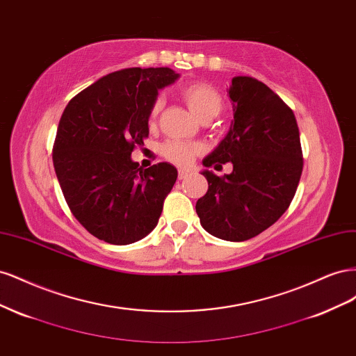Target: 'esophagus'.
Here are the masks:
<instances>
[{
	"mask_svg": "<svg viewBox=\"0 0 356 356\" xmlns=\"http://www.w3.org/2000/svg\"><path fill=\"white\" fill-rule=\"evenodd\" d=\"M190 177V172L188 170H184V169H179L178 170V178L179 179H186Z\"/></svg>",
	"mask_w": 356,
	"mask_h": 356,
	"instance_id": "esophagus-1",
	"label": "esophagus"
}]
</instances>
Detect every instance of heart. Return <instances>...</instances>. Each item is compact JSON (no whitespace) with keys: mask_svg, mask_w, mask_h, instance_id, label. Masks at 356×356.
I'll use <instances>...</instances> for the list:
<instances>
[{"mask_svg":"<svg viewBox=\"0 0 356 356\" xmlns=\"http://www.w3.org/2000/svg\"><path fill=\"white\" fill-rule=\"evenodd\" d=\"M179 96L187 104L190 111L195 114L202 122H208L215 115H218L224 106L222 96L220 92L213 88V86L203 83V81H193L184 84L179 89ZM161 108V99L156 98L154 102L149 106L148 111V123L154 124L157 120L159 111ZM203 152L202 145L195 143H186L178 141V139H172V141L165 143L161 145L160 153L170 163L177 166H190L191 161L195 160Z\"/></svg>","mask_w":356,"mask_h":356,"instance_id":"obj_1","label":"heart"}]
</instances>
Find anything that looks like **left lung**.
<instances>
[{"label": "left lung", "instance_id": "1", "mask_svg": "<svg viewBox=\"0 0 356 356\" xmlns=\"http://www.w3.org/2000/svg\"><path fill=\"white\" fill-rule=\"evenodd\" d=\"M234 120L220 145L203 160L207 168L232 161L230 175L211 170L207 195L196 203L202 227L215 238L242 242L270 227L294 199L303 172V152L293 110L252 77L230 86Z\"/></svg>", "mask_w": 356, "mask_h": 356}]
</instances>
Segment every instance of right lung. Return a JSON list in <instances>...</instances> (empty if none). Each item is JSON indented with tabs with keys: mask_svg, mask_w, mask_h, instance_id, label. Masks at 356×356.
Instances as JSON below:
<instances>
[{
	"mask_svg": "<svg viewBox=\"0 0 356 356\" xmlns=\"http://www.w3.org/2000/svg\"><path fill=\"white\" fill-rule=\"evenodd\" d=\"M179 77L170 68L111 72L68 102L53 144L68 208L95 238L129 245L152 232L178 172L169 163L138 168L131 154L148 138L159 89Z\"/></svg>",
	"mask_w": 356,
	"mask_h": 356,
	"instance_id": "add662e5",
	"label": "right lung"
}]
</instances>
